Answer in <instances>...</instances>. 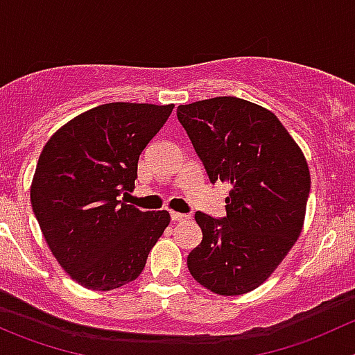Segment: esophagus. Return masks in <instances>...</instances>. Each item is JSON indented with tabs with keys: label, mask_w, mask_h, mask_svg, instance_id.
<instances>
[{
	"label": "esophagus",
	"mask_w": 355,
	"mask_h": 355,
	"mask_svg": "<svg viewBox=\"0 0 355 355\" xmlns=\"http://www.w3.org/2000/svg\"><path fill=\"white\" fill-rule=\"evenodd\" d=\"M171 219L174 223H181V221H188V219H190V216L181 214V212H171Z\"/></svg>",
	"instance_id": "34e87169"
}]
</instances>
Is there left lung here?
Masks as SVG:
<instances>
[{
  "instance_id": "left-lung-1",
  "label": "left lung",
  "mask_w": 355,
  "mask_h": 355,
  "mask_svg": "<svg viewBox=\"0 0 355 355\" xmlns=\"http://www.w3.org/2000/svg\"><path fill=\"white\" fill-rule=\"evenodd\" d=\"M209 180L226 181V216L195 212L202 242L188 254L198 284L223 296L252 291L300 237L310 193L305 157L272 111L239 97L178 107Z\"/></svg>"
}]
</instances>
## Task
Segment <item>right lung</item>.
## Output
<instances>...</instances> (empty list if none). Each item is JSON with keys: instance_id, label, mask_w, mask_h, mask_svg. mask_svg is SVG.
<instances>
[{"instance_id": "1", "label": "right lung", "mask_w": 355, "mask_h": 355, "mask_svg": "<svg viewBox=\"0 0 355 355\" xmlns=\"http://www.w3.org/2000/svg\"><path fill=\"white\" fill-rule=\"evenodd\" d=\"M174 104L110 103L62 125L38 158L31 205L50 251L73 281L111 291L136 281L167 228V211L123 204L137 160Z\"/></svg>"}]
</instances>
